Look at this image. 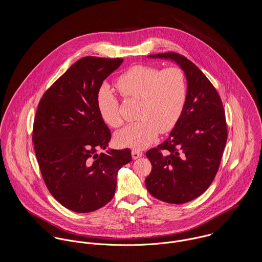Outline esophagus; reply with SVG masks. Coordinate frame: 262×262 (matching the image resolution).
<instances>
[{
  "label": "esophagus",
  "instance_id": "esophagus-1",
  "mask_svg": "<svg viewBox=\"0 0 262 262\" xmlns=\"http://www.w3.org/2000/svg\"><path fill=\"white\" fill-rule=\"evenodd\" d=\"M131 154H132V158H133V159H137V158H139V157H141V156L143 155L142 151H140V150L138 149H132Z\"/></svg>",
  "mask_w": 262,
  "mask_h": 262
}]
</instances>
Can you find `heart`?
Returning <instances> with one entry per match:
<instances>
[{
    "label": "heart",
    "mask_w": 262,
    "mask_h": 262,
    "mask_svg": "<svg viewBox=\"0 0 262 262\" xmlns=\"http://www.w3.org/2000/svg\"><path fill=\"white\" fill-rule=\"evenodd\" d=\"M116 86L125 99L140 102L137 113L140 120L128 124L116 135L121 146H148L159 131L164 133L174 127L187 102V77L178 67L159 71L155 67L137 64L117 78ZM97 108L109 126L119 127L122 124L119 100L108 85L99 90Z\"/></svg>",
    "instance_id": "obj_1"
}]
</instances>
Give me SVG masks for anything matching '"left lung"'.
Masks as SVG:
<instances>
[{"label": "left lung", "instance_id": "obj_1", "mask_svg": "<svg viewBox=\"0 0 262 262\" xmlns=\"http://www.w3.org/2000/svg\"><path fill=\"white\" fill-rule=\"evenodd\" d=\"M151 57L174 60L187 76L184 112L169 137L146 156L152 164L145 186L165 203H187L207 190L214 181L227 142V123L221 98L202 71L176 52Z\"/></svg>", "mask_w": 262, "mask_h": 262}]
</instances>
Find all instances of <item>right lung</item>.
Segmentation results:
<instances>
[{
	"mask_svg": "<svg viewBox=\"0 0 262 262\" xmlns=\"http://www.w3.org/2000/svg\"><path fill=\"white\" fill-rule=\"evenodd\" d=\"M122 58L85 56L43 94L32 141L43 181L63 207L90 213L114 196L118 170L132 160L131 150L106 149L111 131L97 108L103 81Z\"/></svg>",
	"mask_w": 262,
	"mask_h": 262,
	"instance_id": "add662e5",
	"label": "right lung"
}]
</instances>
